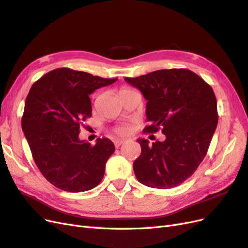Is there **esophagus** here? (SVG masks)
<instances>
[{
  "label": "esophagus",
  "mask_w": 248,
  "mask_h": 248,
  "mask_svg": "<svg viewBox=\"0 0 248 248\" xmlns=\"http://www.w3.org/2000/svg\"><path fill=\"white\" fill-rule=\"evenodd\" d=\"M124 140H122V139H116V140L114 141V144H115V147H116V148H119L120 145L124 144Z\"/></svg>",
  "instance_id": "1"
}]
</instances>
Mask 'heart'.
Instances as JSON below:
<instances>
[{
	"label": "heart",
	"instance_id": "1",
	"mask_svg": "<svg viewBox=\"0 0 248 248\" xmlns=\"http://www.w3.org/2000/svg\"><path fill=\"white\" fill-rule=\"evenodd\" d=\"M126 90H130V89H123V90H120V91H126ZM113 132L119 136H126L130 133V128H129V125L123 124V125H119V126H117V128L114 129Z\"/></svg>",
	"mask_w": 248,
	"mask_h": 248
}]
</instances>
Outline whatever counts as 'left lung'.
Here are the masks:
<instances>
[{"mask_svg": "<svg viewBox=\"0 0 248 248\" xmlns=\"http://www.w3.org/2000/svg\"><path fill=\"white\" fill-rule=\"evenodd\" d=\"M148 100L144 133L159 130L164 141L150 145L138 139L141 154L133 164L137 180L156 188H172L192 176L204 159L218 124L214 90L188 69H164L125 78Z\"/></svg>", "mask_w": 248, "mask_h": 248, "instance_id": "1", "label": "left lung"}]
</instances>
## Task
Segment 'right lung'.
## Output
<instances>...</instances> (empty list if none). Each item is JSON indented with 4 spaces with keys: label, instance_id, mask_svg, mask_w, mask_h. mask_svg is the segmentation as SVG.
<instances>
[{
    "label": "right lung",
    "instance_id": "add662e5",
    "mask_svg": "<svg viewBox=\"0 0 248 248\" xmlns=\"http://www.w3.org/2000/svg\"><path fill=\"white\" fill-rule=\"evenodd\" d=\"M116 80L59 68L30 88L22 129L36 167L58 188L86 192L103 180L115 147L109 138H98L95 145L81 141L78 133L92 115L90 94Z\"/></svg>",
    "mask_w": 248,
    "mask_h": 248
}]
</instances>
